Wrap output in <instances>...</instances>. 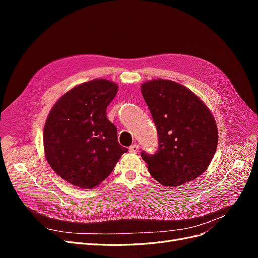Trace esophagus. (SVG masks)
Wrapping results in <instances>:
<instances>
[{
	"label": "esophagus",
	"mask_w": 258,
	"mask_h": 258,
	"mask_svg": "<svg viewBox=\"0 0 258 258\" xmlns=\"http://www.w3.org/2000/svg\"><path fill=\"white\" fill-rule=\"evenodd\" d=\"M129 151H130V153H135V154H137V153H139V151H140V146H139L138 144L131 145V146L129 147Z\"/></svg>",
	"instance_id": "34e87169"
}]
</instances>
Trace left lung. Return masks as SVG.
<instances>
[{"label":"left lung","instance_id":"obj_1","mask_svg":"<svg viewBox=\"0 0 258 258\" xmlns=\"http://www.w3.org/2000/svg\"><path fill=\"white\" fill-rule=\"evenodd\" d=\"M141 90L158 134L157 152L141 153L151 175L171 187L198 177L217 147L212 113L192 91L173 81L153 80Z\"/></svg>","mask_w":258,"mask_h":258}]
</instances>
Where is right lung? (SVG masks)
<instances>
[{
  "label": "right lung",
  "mask_w": 258,
  "mask_h": 258,
  "mask_svg": "<svg viewBox=\"0 0 258 258\" xmlns=\"http://www.w3.org/2000/svg\"><path fill=\"white\" fill-rule=\"evenodd\" d=\"M117 90V84L107 80L76 86L54 103L45 122L43 141L49 166L81 188H93L104 181L128 152L106 117Z\"/></svg>",
  "instance_id": "obj_1"
}]
</instances>
